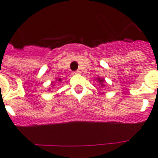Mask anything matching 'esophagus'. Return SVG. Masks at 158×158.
Here are the masks:
<instances>
[{
  "label": "esophagus",
  "instance_id": "1",
  "mask_svg": "<svg viewBox=\"0 0 158 158\" xmlns=\"http://www.w3.org/2000/svg\"><path fill=\"white\" fill-rule=\"evenodd\" d=\"M72 74H80V71L76 70V71H74V72H73Z\"/></svg>",
  "mask_w": 158,
  "mask_h": 158
}]
</instances>
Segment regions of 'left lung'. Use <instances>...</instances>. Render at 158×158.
Wrapping results in <instances>:
<instances>
[{"instance_id":"1","label":"left lung","mask_w":158,"mask_h":158,"mask_svg":"<svg viewBox=\"0 0 158 158\" xmlns=\"http://www.w3.org/2000/svg\"><path fill=\"white\" fill-rule=\"evenodd\" d=\"M97 79H98V81L99 82L101 87H103V86H104V84H103V82H104V80H103V79H100V78H97Z\"/></svg>"}]
</instances>
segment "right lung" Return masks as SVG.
I'll list each match as a JSON object with an SVG mask.
<instances>
[{
	"mask_svg": "<svg viewBox=\"0 0 158 158\" xmlns=\"http://www.w3.org/2000/svg\"><path fill=\"white\" fill-rule=\"evenodd\" d=\"M57 81H61V79H58V80H57Z\"/></svg>",
	"mask_w": 158,
	"mask_h": 158,
	"instance_id": "1",
	"label": "right lung"
}]
</instances>
